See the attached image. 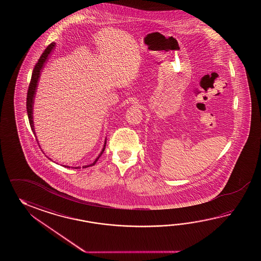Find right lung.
Listing matches in <instances>:
<instances>
[{
	"label": "right lung",
	"instance_id": "right-lung-1",
	"mask_svg": "<svg viewBox=\"0 0 261 261\" xmlns=\"http://www.w3.org/2000/svg\"><path fill=\"white\" fill-rule=\"evenodd\" d=\"M55 47V43H51V44L44 49L43 54L40 57L39 60L37 61V63L35 64V66L34 68V71H33V74H32V79H31V82H30V86H29L28 93H27V113H28L29 122L31 125V128L33 130V133L35 135V132H34V120H33V109H34V95H35V91H36V88H37V83H38V80H39L40 73H41V70L43 69L44 64L45 63V61H47V58L49 56L50 53L52 52V50L54 49ZM106 140L105 145H103V148L101 150L100 155L95 160L94 162L92 164H89L87 166H83V168H87V167L93 166L95 163L98 161L99 158H100L101 154L103 153V151L106 149ZM67 167V166H64ZM69 168V167H67ZM72 168H75L77 169L79 167H72Z\"/></svg>",
	"mask_w": 261,
	"mask_h": 261
}]
</instances>
